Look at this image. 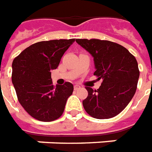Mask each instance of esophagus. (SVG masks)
I'll return each mask as SVG.
<instances>
[{
	"label": "esophagus",
	"instance_id": "obj_1",
	"mask_svg": "<svg viewBox=\"0 0 152 152\" xmlns=\"http://www.w3.org/2000/svg\"><path fill=\"white\" fill-rule=\"evenodd\" d=\"M74 90H78L79 88H81V87L79 86V85H74Z\"/></svg>",
	"mask_w": 152,
	"mask_h": 152
}]
</instances>
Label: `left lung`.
<instances>
[{"mask_svg":"<svg viewBox=\"0 0 152 152\" xmlns=\"http://www.w3.org/2000/svg\"><path fill=\"white\" fill-rule=\"evenodd\" d=\"M76 42L94 57V75L102 79L97 90L85 87L88 97L83 107L97 119L113 118L133 98L140 75L137 61L125 47L117 43L97 39H77Z\"/></svg>","mask_w":152,"mask_h":152,"instance_id":"1","label":"left lung"}]
</instances>
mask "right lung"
I'll return each mask as SVG.
<instances>
[{
    "instance_id": "obj_1",
    "label": "right lung",
    "mask_w": 152,
    "mask_h": 152,
    "mask_svg": "<svg viewBox=\"0 0 152 152\" xmlns=\"http://www.w3.org/2000/svg\"><path fill=\"white\" fill-rule=\"evenodd\" d=\"M75 39H53L33 44L12 63V83L20 103L32 118L41 122L54 121L64 111L74 86L69 82L54 87L51 70Z\"/></svg>"
}]
</instances>
